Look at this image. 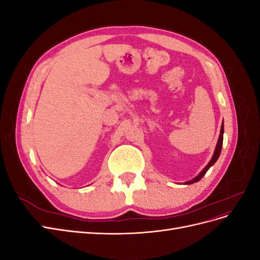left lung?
I'll return each mask as SVG.
<instances>
[{
  "label": "left lung",
  "mask_w": 260,
  "mask_h": 260,
  "mask_svg": "<svg viewBox=\"0 0 260 260\" xmlns=\"http://www.w3.org/2000/svg\"><path fill=\"white\" fill-rule=\"evenodd\" d=\"M222 142H223V123L221 124V130H220V136H219V139H218V143H217V146H216V149H215V153H214V156H212V158L210 159V161L208 162L207 166L203 169V171L201 172V174L195 177L193 180L191 181H187V182H185L186 184H192L194 182H198V181H200L204 176H205V174L207 172V170L214 165L217 159L219 158L220 156V153H221V148H222Z\"/></svg>",
  "instance_id": "1"
}]
</instances>
